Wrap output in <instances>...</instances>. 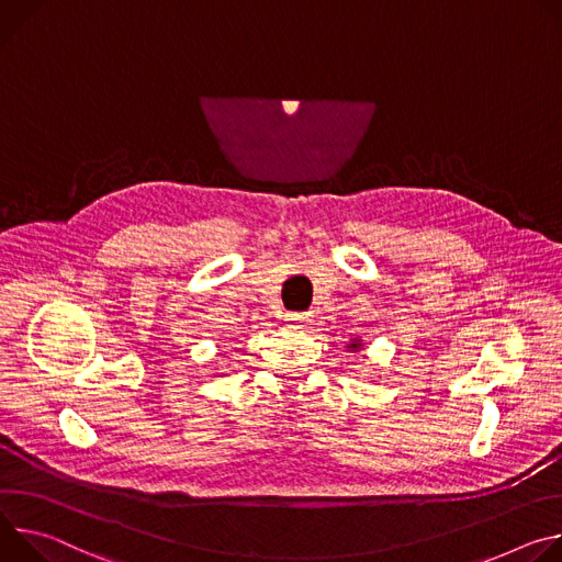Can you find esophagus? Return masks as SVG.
Listing matches in <instances>:
<instances>
[{"instance_id": "34e87169", "label": "esophagus", "mask_w": 562, "mask_h": 562, "mask_svg": "<svg viewBox=\"0 0 562 562\" xmlns=\"http://www.w3.org/2000/svg\"><path fill=\"white\" fill-rule=\"evenodd\" d=\"M305 319H307V317H305L303 313H292V315H288V317H285V322H290L292 326H299V324H303Z\"/></svg>"}]
</instances>
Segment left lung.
<instances>
[{"label":"left lung","mask_w":562,"mask_h":562,"mask_svg":"<svg viewBox=\"0 0 562 562\" xmlns=\"http://www.w3.org/2000/svg\"><path fill=\"white\" fill-rule=\"evenodd\" d=\"M350 348H359V344H357V341H355V344H350Z\"/></svg>","instance_id":"obj_1"}]
</instances>
